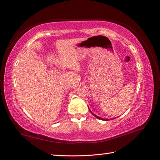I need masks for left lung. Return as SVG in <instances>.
Here are the masks:
<instances>
[{
    "instance_id": "1",
    "label": "left lung",
    "mask_w": 160,
    "mask_h": 160,
    "mask_svg": "<svg viewBox=\"0 0 160 160\" xmlns=\"http://www.w3.org/2000/svg\"><path fill=\"white\" fill-rule=\"evenodd\" d=\"M89 111H90V112H91V113L92 114V115H93L95 118H97L98 119H101V120H103V121H108V119H103V118H99V117H98V116H97L96 115H95L93 113H92V111L90 110V109L89 108Z\"/></svg>"
}]
</instances>
